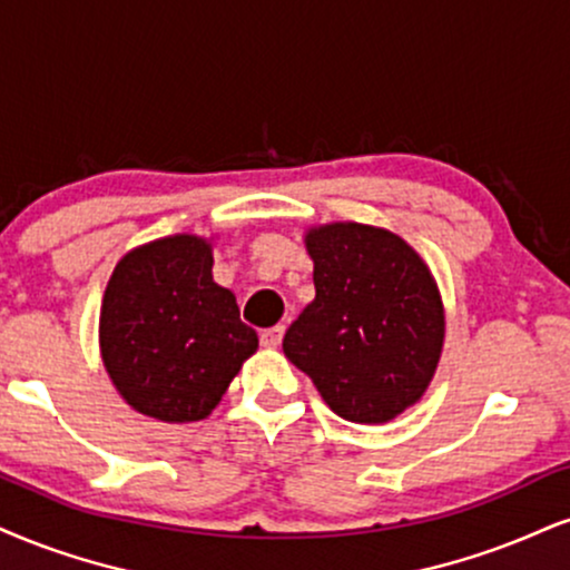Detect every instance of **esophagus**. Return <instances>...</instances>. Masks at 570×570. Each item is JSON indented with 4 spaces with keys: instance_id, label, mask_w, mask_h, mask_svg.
<instances>
[{
    "instance_id": "esophagus-1",
    "label": "esophagus",
    "mask_w": 570,
    "mask_h": 570,
    "mask_svg": "<svg viewBox=\"0 0 570 570\" xmlns=\"http://www.w3.org/2000/svg\"><path fill=\"white\" fill-rule=\"evenodd\" d=\"M283 335H285V327L283 325H274L269 330H262V346L277 348L279 343H283Z\"/></svg>"
}]
</instances>
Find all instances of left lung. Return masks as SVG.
I'll return each mask as SVG.
<instances>
[{
    "instance_id": "obj_1",
    "label": "left lung",
    "mask_w": 570,
    "mask_h": 570,
    "mask_svg": "<svg viewBox=\"0 0 570 570\" xmlns=\"http://www.w3.org/2000/svg\"><path fill=\"white\" fill-rule=\"evenodd\" d=\"M317 296L283 338L325 404L351 423H389L423 396L444 312L423 258L393 232L327 224L306 235Z\"/></svg>"
}]
</instances>
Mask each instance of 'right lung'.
I'll return each instance as SVG.
<instances>
[{"label":"right lung","mask_w":570,"mask_h":570,"mask_svg":"<svg viewBox=\"0 0 570 570\" xmlns=\"http://www.w3.org/2000/svg\"><path fill=\"white\" fill-rule=\"evenodd\" d=\"M210 245L174 235L126 253L102 298V362L147 417L195 423L258 348L227 287L210 277Z\"/></svg>","instance_id":"add662e5"}]
</instances>
